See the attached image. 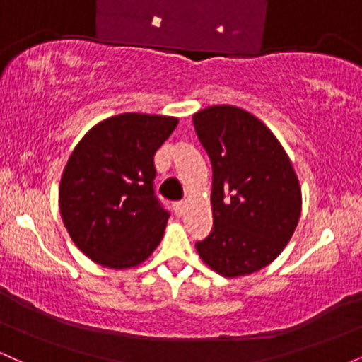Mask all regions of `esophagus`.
<instances>
[{"mask_svg": "<svg viewBox=\"0 0 362 362\" xmlns=\"http://www.w3.org/2000/svg\"><path fill=\"white\" fill-rule=\"evenodd\" d=\"M173 209H175L177 216H182V214L185 213V209H187V202H184V201L175 202V204H173Z\"/></svg>", "mask_w": 362, "mask_h": 362, "instance_id": "1", "label": "esophagus"}]
</instances>
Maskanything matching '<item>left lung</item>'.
I'll list each match as a JSON object with an SVG mask.
<instances>
[{"label":"left lung","mask_w":362,"mask_h":362,"mask_svg":"<svg viewBox=\"0 0 362 362\" xmlns=\"http://www.w3.org/2000/svg\"><path fill=\"white\" fill-rule=\"evenodd\" d=\"M213 165V231L199 257L233 279L267 267L284 250L301 216V187L288 153L250 112L211 105L194 114Z\"/></svg>","instance_id":"left-lung-1"}]
</instances>
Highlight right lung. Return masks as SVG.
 Returning <instances> with one entry per match:
<instances>
[{
	"instance_id": "1",
	"label": "right lung",
	"mask_w": 362,
	"mask_h": 362,
	"mask_svg": "<svg viewBox=\"0 0 362 362\" xmlns=\"http://www.w3.org/2000/svg\"><path fill=\"white\" fill-rule=\"evenodd\" d=\"M177 117L126 112L95 124L59 184L62 223L80 250L115 271L138 267L163 238L168 213L153 192L155 156Z\"/></svg>"
}]
</instances>
